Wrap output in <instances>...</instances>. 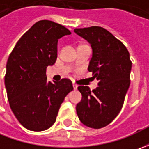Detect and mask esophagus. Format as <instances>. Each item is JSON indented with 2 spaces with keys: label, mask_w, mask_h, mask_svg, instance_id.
I'll list each match as a JSON object with an SVG mask.
<instances>
[{
  "label": "esophagus",
  "mask_w": 149,
  "mask_h": 149,
  "mask_svg": "<svg viewBox=\"0 0 149 149\" xmlns=\"http://www.w3.org/2000/svg\"><path fill=\"white\" fill-rule=\"evenodd\" d=\"M73 88H74V90H76L78 88V85L77 84H73Z\"/></svg>",
  "instance_id": "34e87169"
}]
</instances>
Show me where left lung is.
I'll return each instance as SVG.
<instances>
[{
  "label": "left lung",
  "mask_w": 149,
  "mask_h": 149,
  "mask_svg": "<svg viewBox=\"0 0 149 149\" xmlns=\"http://www.w3.org/2000/svg\"><path fill=\"white\" fill-rule=\"evenodd\" d=\"M92 48L88 70L99 83L95 89L78 87L82 100L76 105L80 122L92 129L105 127L116 118L130 84L132 62L127 48L103 27L74 29Z\"/></svg>",
  "instance_id": "obj_1"
}]
</instances>
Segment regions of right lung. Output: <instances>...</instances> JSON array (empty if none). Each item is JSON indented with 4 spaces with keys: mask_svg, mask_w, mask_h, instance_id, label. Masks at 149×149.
Wrapping results in <instances>:
<instances>
[{
    "mask_svg": "<svg viewBox=\"0 0 149 149\" xmlns=\"http://www.w3.org/2000/svg\"><path fill=\"white\" fill-rule=\"evenodd\" d=\"M65 26L51 20L36 22L16 43L9 56L5 85L14 115L26 129L44 131L55 122L72 82L47 81L46 68L57 59L58 40L70 35Z\"/></svg>",
    "mask_w": 149,
    "mask_h": 149,
    "instance_id": "right-lung-1",
    "label": "right lung"
}]
</instances>
